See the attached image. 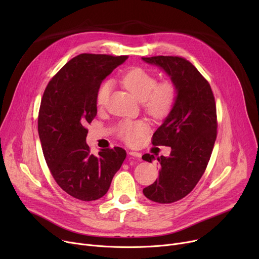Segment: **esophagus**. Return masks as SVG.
Returning <instances> with one entry per match:
<instances>
[{
  "label": "esophagus",
  "mask_w": 259,
  "mask_h": 259,
  "mask_svg": "<svg viewBox=\"0 0 259 259\" xmlns=\"http://www.w3.org/2000/svg\"><path fill=\"white\" fill-rule=\"evenodd\" d=\"M129 155L134 156V157H138V158H140V157L142 156V154H141V153H139V152H135V151H130V152H129Z\"/></svg>",
  "instance_id": "esophagus-1"
}]
</instances>
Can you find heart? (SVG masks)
Returning a JSON list of instances; mask_svg holds the SVG:
<instances>
[{
	"label": "heart",
	"instance_id": "obj_1",
	"mask_svg": "<svg viewBox=\"0 0 259 259\" xmlns=\"http://www.w3.org/2000/svg\"><path fill=\"white\" fill-rule=\"evenodd\" d=\"M122 85L140 102L145 110L155 118L167 116L175 104L178 89L172 81L157 83V77L143 68H134L121 79ZM112 81L104 80L97 91L98 106H105L110 97ZM148 125L143 120H124L118 126V137L129 144H134L147 133Z\"/></svg>",
	"mask_w": 259,
	"mask_h": 259
}]
</instances>
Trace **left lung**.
I'll list each match as a JSON object with an SVG mask.
<instances>
[{
    "instance_id": "8db88e82",
    "label": "left lung",
    "mask_w": 259,
    "mask_h": 259,
    "mask_svg": "<svg viewBox=\"0 0 259 259\" xmlns=\"http://www.w3.org/2000/svg\"><path fill=\"white\" fill-rule=\"evenodd\" d=\"M142 59L164 70L178 89L172 110L152 138L155 146L171 147L170 155H143L144 160L159 162L158 179L143 190L144 195L170 203L191 192L207 168L216 140V105L208 80L189 61L162 56Z\"/></svg>"
}]
</instances>
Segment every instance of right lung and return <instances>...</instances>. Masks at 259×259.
<instances>
[{
	"instance_id": "1",
	"label": "right lung",
	"mask_w": 259,
	"mask_h": 259,
	"mask_svg": "<svg viewBox=\"0 0 259 259\" xmlns=\"http://www.w3.org/2000/svg\"><path fill=\"white\" fill-rule=\"evenodd\" d=\"M127 59L79 54L52 77L43 94L37 130L45 160L57 184L79 200L103 197L126 158L119 147L91 154L86 126L98 112V88Z\"/></svg>"
}]
</instances>
